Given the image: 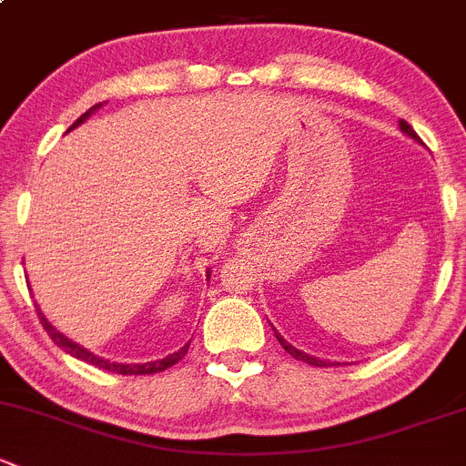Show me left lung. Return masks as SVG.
Instances as JSON below:
<instances>
[{"mask_svg":"<svg viewBox=\"0 0 466 466\" xmlns=\"http://www.w3.org/2000/svg\"><path fill=\"white\" fill-rule=\"evenodd\" d=\"M400 127H401V131H404V134H409V136H410V138L420 140V136L415 134V131H413V127H410L409 122H406V120H400ZM277 339H279V344L283 346V349H286L288 352H290L292 357H295V360H301V361H306V364H312V366H332L330 361H321V360H317V357H310V355H306V352L297 350L295 346H290V344H288V341L283 339L281 335H277Z\"/></svg>","mask_w":466,"mask_h":466,"instance_id":"8db88e82","label":"left lung"}]
</instances>
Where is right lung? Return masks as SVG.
Wrapping results in <instances>:
<instances>
[{
    "label": "right lung",
    "mask_w": 466,
    "mask_h": 466,
    "mask_svg": "<svg viewBox=\"0 0 466 466\" xmlns=\"http://www.w3.org/2000/svg\"><path fill=\"white\" fill-rule=\"evenodd\" d=\"M100 106H102V102L93 105L91 109L86 111V114H82L76 122H73L71 129H73V127L80 125V122H85L86 117H89L96 109H100ZM71 129H68V131H71ZM208 277H209V274H208ZM37 317H39V321H42L44 330L48 332V337H51V339L56 341V344L60 346L62 350L68 352V355H73V357H76V360L86 361V364L96 366V369L109 370V373H117V375H154V373H160V370H165V369H169V366L178 364V361L183 360L185 355H187V349H189V344H185L183 349H180L178 352H174V355H167V357H165V360H158V361H147V364H116V361L100 360V357L91 355L89 350H85V349H82V346L73 344L71 339H66L65 335H60V332H57L56 328H53L51 323H48V319H46V317H44V312L39 310V308H37Z\"/></svg>",
    "instance_id": "obj_1"
}]
</instances>
